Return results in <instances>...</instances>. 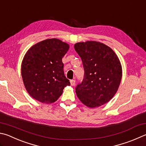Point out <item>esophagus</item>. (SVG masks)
I'll return each instance as SVG.
<instances>
[{
  "label": "esophagus",
  "mask_w": 146,
  "mask_h": 146,
  "mask_svg": "<svg viewBox=\"0 0 146 146\" xmlns=\"http://www.w3.org/2000/svg\"><path fill=\"white\" fill-rule=\"evenodd\" d=\"M70 84H71V86H75V80H70Z\"/></svg>",
  "instance_id": "34e87169"
}]
</instances>
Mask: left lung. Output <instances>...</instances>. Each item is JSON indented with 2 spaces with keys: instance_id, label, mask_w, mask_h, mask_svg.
Returning a JSON list of instances; mask_svg holds the SVG:
<instances>
[{
  "instance_id": "8db88e82",
  "label": "left lung",
  "mask_w": 146,
  "mask_h": 146,
  "mask_svg": "<svg viewBox=\"0 0 146 146\" xmlns=\"http://www.w3.org/2000/svg\"><path fill=\"white\" fill-rule=\"evenodd\" d=\"M83 63L84 78L76 87L80 102L89 108L108 103L117 92L122 78V66L114 51L94 41L74 45Z\"/></svg>"
}]
</instances>
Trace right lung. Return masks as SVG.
Instances as JSON below:
<instances>
[{"label":"right lung","mask_w":146,"mask_h":146,"mask_svg":"<svg viewBox=\"0 0 146 146\" xmlns=\"http://www.w3.org/2000/svg\"><path fill=\"white\" fill-rule=\"evenodd\" d=\"M70 45L59 39H46L32 46L21 66L25 87L30 96L43 103H52L70 86L64 74L62 57Z\"/></svg>","instance_id":"obj_1"}]
</instances>
